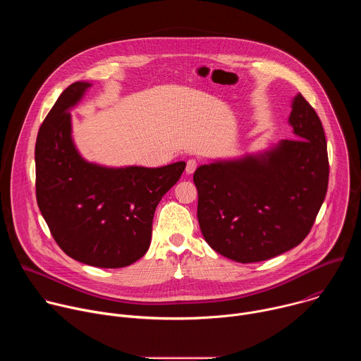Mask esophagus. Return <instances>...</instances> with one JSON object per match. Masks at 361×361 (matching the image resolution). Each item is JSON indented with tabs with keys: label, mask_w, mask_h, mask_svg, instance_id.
Listing matches in <instances>:
<instances>
[{
	"label": "esophagus",
	"mask_w": 361,
	"mask_h": 361,
	"mask_svg": "<svg viewBox=\"0 0 361 361\" xmlns=\"http://www.w3.org/2000/svg\"><path fill=\"white\" fill-rule=\"evenodd\" d=\"M197 166H198V163L195 161V160H188L187 161V166H185V174H192L194 171H195V169H197Z\"/></svg>",
	"instance_id": "obj_1"
}]
</instances>
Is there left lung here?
I'll return each instance as SVG.
<instances>
[{
	"instance_id": "obj_1",
	"label": "left lung",
	"mask_w": 361,
	"mask_h": 361,
	"mask_svg": "<svg viewBox=\"0 0 361 361\" xmlns=\"http://www.w3.org/2000/svg\"><path fill=\"white\" fill-rule=\"evenodd\" d=\"M288 124L294 138L194 173L202 237L230 260H269L298 245L314 224L329 185L324 130L301 94Z\"/></svg>"
}]
</instances>
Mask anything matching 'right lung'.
<instances>
[{
    "instance_id": "1",
    "label": "right lung",
    "mask_w": 361,
    "mask_h": 361,
    "mask_svg": "<svg viewBox=\"0 0 361 361\" xmlns=\"http://www.w3.org/2000/svg\"><path fill=\"white\" fill-rule=\"evenodd\" d=\"M92 84L66 88L39 127L35 190L39 212L71 259L101 269L135 263L151 243L152 219L185 163L109 167L85 160L73 138L71 110Z\"/></svg>"
}]
</instances>
